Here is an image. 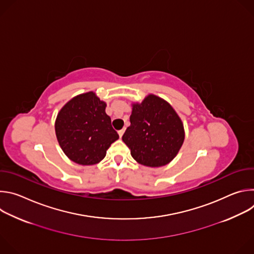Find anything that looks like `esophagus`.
<instances>
[{
  "mask_svg": "<svg viewBox=\"0 0 254 254\" xmlns=\"http://www.w3.org/2000/svg\"><path fill=\"white\" fill-rule=\"evenodd\" d=\"M125 130H126V128H123V129H121V130H119V134H120V137H122V136H123V134H124V132H125Z\"/></svg>",
  "mask_w": 254,
  "mask_h": 254,
  "instance_id": "1",
  "label": "esophagus"
}]
</instances>
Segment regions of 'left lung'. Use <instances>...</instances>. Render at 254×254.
Instances as JSON below:
<instances>
[{"label":"left lung","instance_id":"obj_1","mask_svg":"<svg viewBox=\"0 0 254 254\" xmlns=\"http://www.w3.org/2000/svg\"><path fill=\"white\" fill-rule=\"evenodd\" d=\"M129 121L123 140L137 163L148 167L165 166L182 147L183 124L164 99L150 94L141 103H134Z\"/></svg>","mask_w":254,"mask_h":254}]
</instances>
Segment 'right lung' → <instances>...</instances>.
<instances>
[{
  "mask_svg": "<svg viewBox=\"0 0 254 254\" xmlns=\"http://www.w3.org/2000/svg\"><path fill=\"white\" fill-rule=\"evenodd\" d=\"M105 102L87 92L68 101L59 112L55 131L64 154L74 163H99L120 136L105 114Z\"/></svg>",
  "mask_w": 254,
  "mask_h": 254,
  "instance_id": "1",
  "label": "right lung"
}]
</instances>
